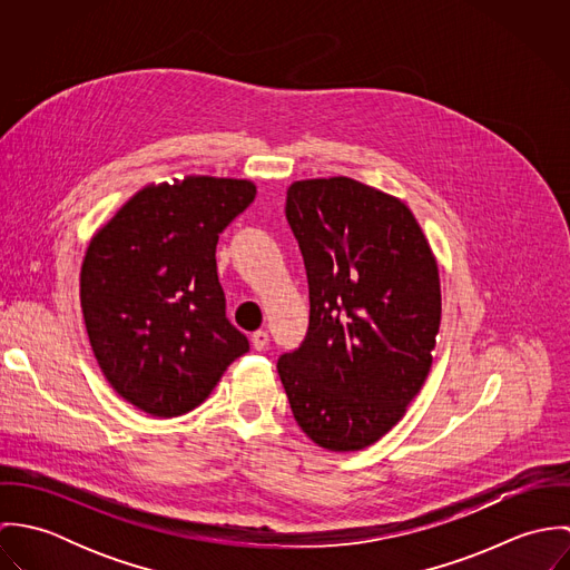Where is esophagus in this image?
Listing matches in <instances>:
<instances>
[{
  "mask_svg": "<svg viewBox=\"0 0 570 570\" xmlns=\"http://www.w3.org/2000/svg\"><path fill=\"white\" fill-rule=\"evenodd\" d=\"M267 342H269V333L267 331H254L252 333V346L256 351H263L267 346Z\"/></svg>",
  "mask_w": 570,
  "mask_h": 570,
  "instance_id": "34e87169",
  "label": "esophagus"
}]
</instances>
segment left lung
Returning <instances> with one entry per match:
<instances>
[{"mask_svg": "<svg viewBox=\"0 0 570 570\" xmlns=\"http://www.w3.org/2000/svg\"><path fill=\"white\" fill-rule=\"evenodd\" d=\"M285 215L307 269L309 328L276 368L303 432L357 452L406 414L430 373L436 258L400 197L351 177L294 181Z\"/></svg>", "mask_w": 570, "mask_h": 570, "instance_id": "8db88e82", "label": "left lung"}]
</instances>
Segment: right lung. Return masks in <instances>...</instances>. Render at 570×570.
Listing matches in <instances>:
<instances>
[{"label":"right lung","mask_w":570,"mask_h":570,"mask_svg":"<svg viewBox=\"0 0 570 570\" xmlns=\"http://www.w3.org/2000/svg\"><path fill=\"white\" fill-rule=\"evenodd\" d=\"M249 179L186 175L138 190L87 245L85 328L111 389L154 416L199 406L249 344L226 318L217 242Z\"/></svg>","instance_id":"1"}]
</instances>
